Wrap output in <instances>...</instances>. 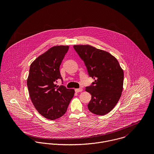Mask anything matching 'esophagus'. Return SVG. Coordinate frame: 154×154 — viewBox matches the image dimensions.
<instances>
[{
    "label": "esophagus",
    "mask_w": 154,
    "mask_h": 154,
    "mask_svg": "<svg viewBox=\"0 0 154 154\" xmlns=\"http://www.w3.org/2000/svg\"><path fill=\"white\" fill-rule=\"evenodd\" d=\"M83 91L82 88H76L75 89V92H82Z\"/></svg>",
    "instance_id": "obj_1"
}]
</instances>
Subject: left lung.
<instances>
[{"label": "left lung", "instance_id": "obj_1", "mask_svg": "<svg viewBox=\"0 0 154 154\" xmlns=\"http://www.w3.org/2000/svg\"><path fill=\"white\" fill-rule=\"evenodd\" d=\"M84 62L88 74L95 81L86 87L91 95L88 110L103 116L114 109L123 91L124 73L117 59L110 53L90 45H74Z\"/></svg>", "mask_w": 154, "mask_h": 154}]
</instances>
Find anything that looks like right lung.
<instances>
[{"label": "right lung", "instance_id": "1", "mask_svg": "<svg viewBox=\"0 0 154 154\" xmlns=\"http://www.w3.org/2000/svg\"><path fill=\"white\" fill-rule=\"evenodd\" d=\"M68 45H56L39 56L31 65L27 86L31 101L45 118L54 120L66 112L75 90L56 86L61 77L59 67L69 50Z\"/></svg>", "mask_w": 154, "mask_h": 154}]
</instances>
